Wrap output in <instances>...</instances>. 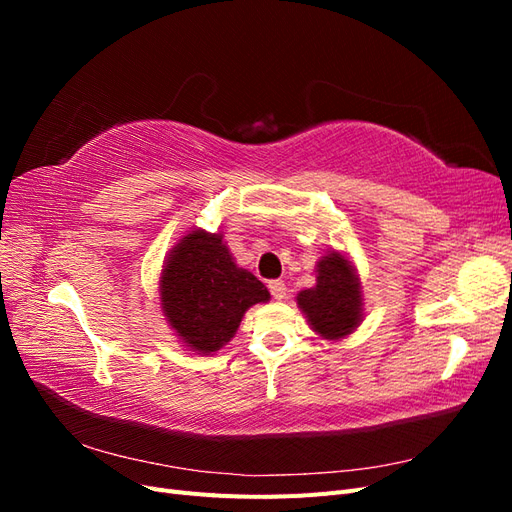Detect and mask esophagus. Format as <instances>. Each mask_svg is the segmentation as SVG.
Listing matches in <instances>:
<instances>
[{
	"mask_svg": "<svg viewBox=\"0 0 512 512\" xmlns=\"http://www.w3.org/2000/svg\"><path fill=\"white\" fill-rule=\"evenodd\" d=\"M269 290H271V294H273V299H277V301L286 299L288 288H286V284H284L282 280H271V282H269Z\"/></svg>",
	"mask_w": 512,
	"mask_h": 512,
	"instance_id": "34e87169",
	"label": "esophagus"
}]
</instances>
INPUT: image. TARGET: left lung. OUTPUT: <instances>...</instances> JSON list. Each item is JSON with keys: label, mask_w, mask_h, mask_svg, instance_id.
Segmentation results:
<instances>
[{"label": "left lung", "mask_w": 512, "mask_h": 512, "mask_svg": "<svg viewBox=\"0 0 512 512\" xmlns=\"http://www.w3.org/2000/svg\"><path fill=\"white\" fill-rule=\"evenodd\" d=\"M316 273V286L301 290L297 303L316 333L324 339H342L363 318L359 277L352 262L339 252L322 256Z\"/></svg>", "instance_id": "8db88e82"}]
</instances>
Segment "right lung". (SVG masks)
<instances>
[{"mask_svg":"<svg viewBox=\"0 0 512 512\" xmlns=\"http://www.w3.org/2000/svg\"><path fill=\"white\" fill-rule=\"evenodd\" d=\"M160 299L181 342L209 354L230 342L247 307L269 301V290L235 265L222 235L192 230L168 254Z\"/></svg>","mask_w":512,"mask_h":512,"instance_id":"add662e5","label":"right lung"}]
</instances>
